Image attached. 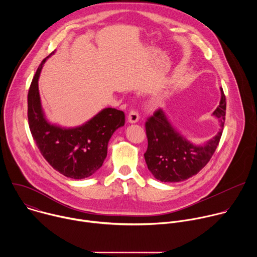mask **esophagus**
<instances>
[{
    "mask_svg": "<svg viewBox=\"0 0 257 257\" xmlns=\"http://www.w3.org/2000/svg\"><path fill=\"white\" fill-rule=\"evenodd\" d=\"M139 121V115L136 111H134V109H131V111L129 112V115H128V122L131 123V124H134V123H137Z\"/></svg>",
    "mask_w": 257,
    "mask_h": 257,
    "instance_id": "1",
    "label": "esophagus"
}]
</instances>
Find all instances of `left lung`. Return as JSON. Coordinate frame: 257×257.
Returning a JSON list of instances; mask_svg holds the SVG:
<instances>
[{
  "mask_svg": "<svg viewBox=\"0 0 257 257\" xmlns=\"http://www.w3.org/2000/svg\"><path fill=\"white\" fill-rule=\"evenodd\" d=\"M212 116L219 124L217 133L203 144H194L171 123L163 109L157 111L145 123L148 151L145 163L154 177L162 182H181L196 175L209 162L221 139L225 116L226 96L221 88V100Z\"/></svg>",
  "mask_w": 257,
  "mask_h": 257,
  "instance_id": "8db88e82",
  "label": "left lung"
}]
</instances>
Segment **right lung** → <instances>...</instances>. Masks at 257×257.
<instances>
[{"instance_id": "add662e5", "label": "right lung", "mask_w": 257, "mask_h": 257, "mask_svg": "<svg viewBox=\"0 0 257 257\" xmlns=\"http://www.w3.org/2000/svg\"><path fill=\"white\" fill-rule=\"evenodd\" d=\"M48 56L36 70L29 87L28 124L36 145L46 161L62 175L84 179L93 175L103 164L107 144L114 132L124 126L125 114L105 107L84 124L66 128L51 123L42 105L39 78Z\"/></svg>"}]
</instances>
